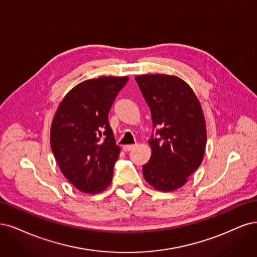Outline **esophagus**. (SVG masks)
Returning <instances> with one entry per match:
<instances>
[{
	"mask_svg": "<svg viewBox=\"0 0 257 257\" xmlns=\"http://www.w3.org/2000/svg\"><path fill=\"white\" fill-rule=\"evenodd\" d=\"M136 147V145H123L122 146V150L125 152H130L131 150H134V148Z\"/></svg>",
	"mask_w": 257,
	"mask_h": 257,
	"instance_id": "esophagus-1",
	"label": "esophagus"
}]
</instances>
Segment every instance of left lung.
Here are the masks:
<instances>
[{
    "label": "left lung",
    "instance_id": "left-lung-1",
    "mask_svg": "<svg viewBox=\"0 0 257 257\" xmlns=\"http://www.w3.org/2000/svg\"><path fill=\"white\" fill-rule=\"evenodd\" d=\"M151 109L153 127L148 141L150 161L143 165L145 180L159 191H174L202 163L206 146V123L192 88L184 80L168 74L136 77Z\"/></svg>",
    "mask_w": 257,
    "mask_h": 257
}]
</instances>
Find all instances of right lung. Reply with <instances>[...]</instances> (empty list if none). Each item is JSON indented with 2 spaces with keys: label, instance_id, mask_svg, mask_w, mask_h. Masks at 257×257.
<instances>
[{
  "label": "right lung",
  "instance_id": "add662e5",
  "mask_svg": "<svg viewBox=\"0 0 257 257\" xmlns=\"http://www.w3.org/2000/svg\"><path fill=\"white\" fill-rule=\"evenodd\" d=\"M128 77H99L74 86L57 107L50 144L57 164L78 190L99 193L111 184L120 148L109 111Z\"/></svg>",
  "mask_w": 257,
  "mask_h": 257
}]
</instances>
